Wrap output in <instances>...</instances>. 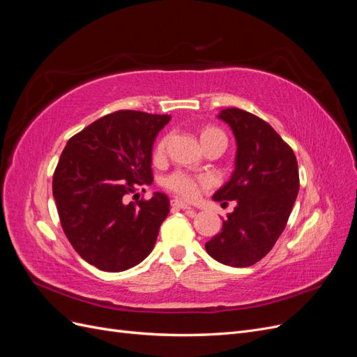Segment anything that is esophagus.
<instances>
[{"label":"esophagus","mask_w":357,"mask_h":357,"mask_svg":"<svg viewBox=\"0 0 357 357\" xmlns=\"http://www.w3.org/2000/svg\"><path fill=\"white\" fill-rule=\"evenodd\" d=\"M171 207L178 208V210H190V205L180 201V199H171Z\"/></svg>","instance_id":"34e87169"}]
</instances>
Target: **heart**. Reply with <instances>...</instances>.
Listing matches in <instances>:
<instances>
[{
    "mask_svg": "<svg viewBox=\"0 0 357 357\" xmlns=\"http://www.w3.org/2000/svg\"><path fill=\"white\" fill-rule=\"evenodd\" d=\"M199 139L202 147L208 146L211 143H223L226 146L228 143V137H226L223 129L215 125H204L199 128ZM168 142L169 138L168 135H162L155 147H153V159L156 162L164 160L167 156V150H168ZM164 185L168 190L174 192L176 195H178L183 199H195L199 192L205 188L210 186L208 178L205 177H195L190 176L185 171H174L165 178Z\"/></svg>",
    "mask_w": 357,
    "mask_h": 357,
    "instance_id": "b5f03b06",
    "label": "heart"
}]
</instances>
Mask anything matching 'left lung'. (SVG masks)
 Instances as JSON below:
<instances>
[{
    "label": "left lung",
    "mask_w": 357,
    "mask_h": 357,
    "mask_svg": "<svg viewBox=\"0 0 357 357\" xmlns=\"http://www.w3.org/2000/svg\"><path fill=\"white\" fill-rule=\"evenodd\" d=\"M236 138L235 171L214 201L236 207L222 231L205 243L225 265L250 266L265 257L284 231L299 190L298 162L291 147L264 119L231 107L219 114Z\"/></svg>",
    "instance_id": "left-lung-1"
}]
</instances>
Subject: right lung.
I'll list each match as a JSON object with an SVG mask.
<instances>
[{
  "label": "right lung",
  "mask_w": 357,
  "mask_h": 357,
  "mask_svg": "<svg viewBox=\"0 0 357 357\" xmlns=\"http://www.w3.org/2000/svg\"><path fill=\"white\" fill-rule=\"evenodd\" d=\"M169 119L137 110L105 114L61 153L52 181L61 226L74 250L101 271L135 266L156 243L168 197L156 192L126 202V195L153 181V142Z\"/></svg>",
  "instance_id": "obj_1"
}]
</instances>
